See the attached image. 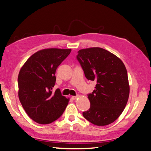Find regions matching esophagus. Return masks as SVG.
<instances>
[{"label": "esophagus", "mask_w": 151, "mask_h": 151, "mask_svg": "<svg viewBox=\"0 0 151 151\" xmlns=\"http://www.w3.org/2000/svg\"><path fill=\"white\" fill-rule=\"evenodd\" d=\"M79 97V96H72L71 97V99H73V100H75L77 98H78Z\"/></svg>", "instance_id": "1"}]
</instances>
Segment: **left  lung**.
<instances>
[{
  "mask_svg": "<svg viewBox=\"0 0 151 151\" xmlns=\"http://www.w3.org/2000/svg\"><path fill=\"white\" fill-rule=\"evenodd\" d=\"M78 53L76 59L87 79L97 82L88 94L90 109L83 116L94 125H109L121 115L129 98L126 68L119 57L101 48L82 49Z\"/></svg>",
  "mask_w": 151,
  "mask_h": 151,
  "instance_id": "obj_1",
  "label": "left lung"
}]
</instances>
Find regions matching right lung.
Instances as JSON below:
<instances>
[{
    "label": "right lung",
    "instance_id": "1",
    "mask_svg": "<svg viewBox=\"0 0 151 151\" xmlns=\"http://www.w3.org/2000/svg\"><path fill=\"white\" fill-rule=\"evenodd\" d=\"M71 49L47 48L30 56L18 77V98L24 109L34 121L47 124L59 119L69 99L53 92L56 69L70 53Z\"/></svg>",
    "mask_w": 151,
    "mask_h": 151
}]
</instances>
